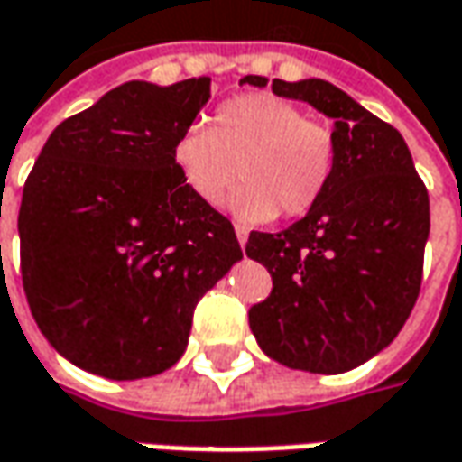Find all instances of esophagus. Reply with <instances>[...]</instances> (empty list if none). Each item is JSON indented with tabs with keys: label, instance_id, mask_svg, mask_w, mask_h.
Instances as JSON below:
<instances>
[{
	"label": "esophagus",
	"instance_id": "esophagus-1",
	"mask_svg": "<svg viewBox=\"0 0 462 462\" xmlns=\"http://www.w3.org/2000/svg\"><path fill=\"white\" fill-rule=\"evenodd\" d=\"M234 231H236L238 244H241V246H246V241H249V228H246V226L236 224V228H234Z\"/></svg>",
	"mask_w": 462,
	"mask_h": 462
}]
</instances>
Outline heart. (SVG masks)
Listing matches in <instances>:
<instances>
[{
    "instance_id": "heart-1",
    "label": "heart",
    "mask_w": 462,
    "mask_h": 462,
    "mask_svg": "<svg viewBox=\"0 0 462 462\" xmlns=\"http://www.w3.org/2000/svg\"><path fill=\"white\" fill-rule=\"evenodd\" d=\"M175 165L188 190L218 206L236 185L231 210L244 221L310 213L336 172V137L323 122L280 96L244 94L224 101L213 129L190 124L175 142Z\"/></svg>"
}]
</instances>
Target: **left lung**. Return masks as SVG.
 Segmentation results:
<instances>
[{
    "label": "left lung",
    "instance_id": "left-lung-1",
    "mask_svg": "<svg viewBox=\"0 0 462 462\" xmlns=\"http://www.w3.org/2000/svg\"><path fill=\"white\" fill-rule=\"evenodd\" d=\"M241 83L267 86L264 76ZM333 119L336 172L320 203L280 234L252 231L246 256L272 274L249 310L259 348L282 366L343 374L397 338L422 284L430 198L392 124L320 79L272 80Z\"/></svg>",
    "mask_w": 462,
    "mask_h": 462
}]
</instances>
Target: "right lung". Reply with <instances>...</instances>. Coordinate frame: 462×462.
I'll use <instances>...</instances> for the list:
<instances>
[{"mask_svg":"<svg viewBox=\"0 0 462 462\" xmlns=\"http://www.w3.org/2000/svg\"><path fill=\"white\" fill-rule=\"evenodd\" d=\"M210 79L129 80L55 126L22 190L20 269L37 328L70 364L132 382L185 354L198 300L244 256L175 142Z\"/></svg>","mask_w":462,"mask_h":462,"instance_id":"1","label":"right lung"}]
</instances>
